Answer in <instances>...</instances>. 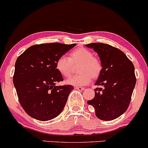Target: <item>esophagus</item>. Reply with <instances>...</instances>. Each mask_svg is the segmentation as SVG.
Wrapping results in <instances>:
<instances>
[{"mask_svg":"<svg viewBox=\"0 0 148 148\" xmlns=\"http://www.w3.org/2000/svg\"><path fill=\"white\" fill-rule=\"evenodd\" d=\"M75 88L77 89V90H80V91H82V90H84V88L80 87V86H75Z\"/></svg>","mask_w":148,"mask_h":148,"instance_id":"obj_1","label":"esophagus"}]
</instances>
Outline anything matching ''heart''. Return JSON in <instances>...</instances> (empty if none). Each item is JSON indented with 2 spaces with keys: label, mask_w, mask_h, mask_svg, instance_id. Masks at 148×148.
<instances>
[{
  "label": "heart",
  "mask_w": 148,
  "mask_h": 148,
  "mask_svg": "<svg viewBox=\"0 0 148 148\" xmlns=\"http://www.w3.org/2000/svg\"><path fill=\"white\" fill-rule=\"evenodd\" d=\"M80 63L78 69L79 74L66 79L68 84L73 86H84L92 79H98L103 70L101 60L90 50L79 48L69 53L67 57L60 56L56 62V69L63 77H68L72 71L73 64Z\"/></svg>",
  "instance_id": "1"
}]
</instances>
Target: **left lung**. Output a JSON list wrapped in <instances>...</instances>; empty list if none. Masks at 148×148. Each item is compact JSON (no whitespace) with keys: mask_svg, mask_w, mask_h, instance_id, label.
<instances>
[{"mask_svg":"<svg viewBox=\"0 0 148 148\" xmlns=\"http://www.w3.org/2000/svg\"><path fill=\"white\" fill-rule=\"evenodd\" d=\"M98 54L103 70L95 85V97L88 104L95 108L98 119L110 121L126 111L136 85L134 66L121 50L102 43L87 44Z\"/></svg>","mask_w":148,"mask_h":148,"instance_id":"1","label":"left lung"}]
</instances>
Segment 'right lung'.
<instances>
[{
	"label": "right lung",
	"instance_id": "1",
	"mask_svg": "<svg viewBox=\"0 0 148 148\" xmlns=\"http://www.w3.org/2000/svg\"><path fill=\"white\" fill-rule=\"evenodd\" d=\"M76 45H34L17 58L13 83L19 103L30 116L39 121H48L63 110L74 86H56L64 80L56 69V62Z\"/></svg>",
	"mask_w": 148,
	"mask_h": 148
}]
</instances>
